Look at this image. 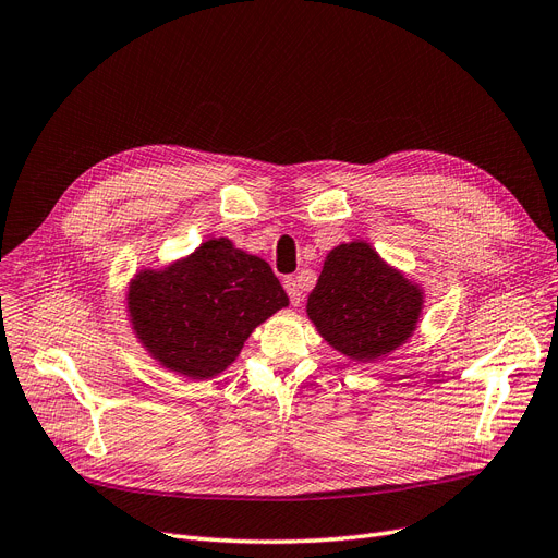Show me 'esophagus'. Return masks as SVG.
<instances>
[{"label":"esophagus","instance_id":"1","mask_svg":"<svg viewBox=\"0 0 558 558\" xmlns=\"http://www.w3.org/2000/svg\"><path fill=\"white\" fill-rule=\"evenodd\" d=\"M284 290H287V294H290L292 305L296 307L301 303V284H299V280L296 278H287L284 280Z\"/></svg>","mask_w":558,"mask_h":558}]
</instances>
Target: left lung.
I'll return each instance as SVG.
<instances>
[{
    "instance_id": "1",
    "label": "left lung",
    "mask_w": 558,
    "mask_h": 558,
    "mask_svg": "<svg viewBox=\"0 0 558 558\" xmlns=\"http://www.w3.org/2000/svg\"><path fill=\"white\" fill-rule=\"evenodd\" d=\"M421 311V287L365 241L333 247L307 296V317L319 336L354 361H375L407 342Z\"/></svg>"
}]
</instances>
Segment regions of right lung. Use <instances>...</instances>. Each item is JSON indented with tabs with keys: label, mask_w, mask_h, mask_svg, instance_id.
Segmentation results:
<instances>
[{
	"label": "right lung",
	"mask_w": 558,
	"mask_h": 558,
	"mask_svg": "<svg viewBox=\"0 0 558 558\" xmlns=\"http://www.w3.org/2000/svg\"><path fill=\"white\" fill-rule=\"evenodd\" d=\"M290 305L264 259L230 239H209L162 271H140L129 287L133 331L174 373L211 379L230 365L255 326Z\"/></svg>",
	"instance_id": "add662e5"
}]
</instances>
